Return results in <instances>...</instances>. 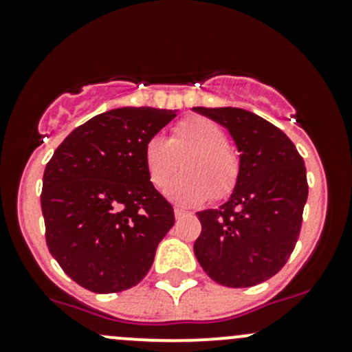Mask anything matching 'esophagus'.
I'll return each instance as SVG.
<instances>
[{"instance_id": "esophagus-1", "label": "esophagus", "mask_w": 352, "mask_h": 352, "mask_svg": "<svg viewBox=\"0 0 352 352\" xmlns=\"http://www.w3.org/2000/svg\"><path fill=\"white\" fill-rule=\"evenodd\" d=\"M187 216H190V212H187V211H182V209H175V219H182V218H187Z\"/></svg>"}]
</instances>
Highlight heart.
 <instances>
[{
  "mask_svg": "<svg viewBox=\"0 0 352 352\" xmlns=\"http://www.w3.org/2000/svg\"><path fill=\"white\" fill-rule=\"evenodd\" d=\"M182 162L184 173L165 187V196L179 206H197L233 192L240 177V156L230 146L228 133L216 120L189 116L163 136L148 138L143 163L151 186L162 189Z\"/></svg>",
  "mask_w": 352,
  "mask_h": 352,
  "instance_id": "obj_1",
  "label": "heart"
}]
</instances>
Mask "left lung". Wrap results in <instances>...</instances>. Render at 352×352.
<instances>
[{"label":"left lung","instance_id":"8db88e82","mask_svg":"<svg viewBox=\"0 0 352 352\" xmlns=\"http://www.w3.org/2000/svg\"><path fill=\"white\" fill-rule=\"evenodd\" d=\"M223 124L240 151V177L218 209L199 211V264L221 286L250 287L278 274L300 236L307 168L293 141L257 113L194 107Z\"/></svg>","mask_w":352,"mask_h":352}]
</instances>
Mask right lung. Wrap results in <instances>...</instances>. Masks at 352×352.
<instances>
[{
  "instance_id": "obj_1",
  "label": "right lung",
  "mask_w": 352,
  "mask_h": 352,
  "mask_svg": "<svg viewBox=\"0 0 352 352\" xmlns=\"http://www.w3.org/2000/svg\"><path fill=\"white\" fill-rule=\"evenodd\" d=\"M175 116L151 107L98 113L78 126L45 165V243L80 286L119 293L150 271L175 216L148 179L143 146Z\"/></svg>"
}]
</instances>
